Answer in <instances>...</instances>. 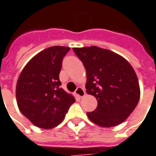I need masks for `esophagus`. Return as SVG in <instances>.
<instances>
[{"label":"esophagus","instance_id":"1","mask_svg":"<svg viewBox=\"0 0 156 156\" xmlns=\"http://www.w3.org/2000/svg\"><path fill=\"white\" fill-rule=\"evenodd\" d=\"M75 94L78 95V97H80V98H83L85 95V90L82 87H78L77 89L75 90Z\"/></svg>","mask_w":156,"mask_h":156}]
</instances>
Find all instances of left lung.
I'll list each match as a JSON object with an SVG mask.
<instances>
[{
	"instance_id": "obj_1",
	"label": "left lung",
	"mask_w": 156,
	"mask_h": 156,
	"mask_svg": "<svg viewBox=\"0 0 156 156\" xmlns=\"http://www.w3.org/2000/svg\"><path fill=\"white\" fill-rule=\"evenodd\" d=\"M86 69V92L96 98L98 105L87 112L89 119L103 127L123 122L133 112L140 98L134 69L122 55L106 49L73 48Z\"/></svg>"
}]
</instances>
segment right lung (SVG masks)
<instances>
[{
  "instance_id": "add662e5",
  "label": "right lung",
  "mask_w": 156,
  "mask_h": 156,
  "mask_svg": "<svg viewBox=\"0 0 156 156\" xmlns=\"http://www.w3.org/2000/svg\"><path fill=\"white\" fill-rule=\"evenodd\" d=\"M67 46H51L39 52L22 70L16 86L18 108L34 126L56 127L65 118L75 98L61 88L59 74Z\"/></svg>"
}]
</instances>
